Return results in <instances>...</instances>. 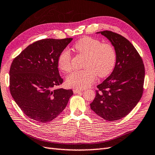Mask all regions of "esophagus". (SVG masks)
Instances as JSON below:
<instances>
[{"instance_id":"obj_1","label":"esophagus","mask_w":155,"mask_h":155,"mask_svg":"<svg viewBox=\"0 0 155 155\" xmlns=\"http://www.w3.org/2000/svg\"><path fill=\"white\" fill-rule=\"evenodd\" d=\"M73 91L74 94H78V93L83 91V90H82V89H73Z\"/></svg>"}]
</instances>
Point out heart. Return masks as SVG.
<instances>
[{"label": "heart", "mask_w": 155, "mask_h": 155, "mask_svg": "<svg viewBox=\"0 0 155 155\" xmlns=\"http://www.w3.org/2000/svg\"><path fill=\"white\" fill-rule=\"evenodd\" d=\"M79 54L85 56L82 70L74 71L66 78V84L76 89H83L91 86L95 81L97 74L105 77L112 72L116 62V52L110 43H103L99 39L85 37L74 45ZM57 64L60 70L68 73L72 69L71 55L68 50L60 52Z\"/></svg>", "instance_id": "b5f03b06"}]
</instances>
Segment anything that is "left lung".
<instances>
[{"instance_id":"8db88e82","label":"left lung","mask_w":155,"mask_h":155,"mask_svg":"<svg viewBox=\"0 0 155 155\" xmlns=\"http://www.w3.org/2000/svg\"><path fill=\"white\" fill-rule=\"evenodd\" d=\"M111 42L116 52V62L111 74L97 86L91 109L104 120L125 117L141 98L145 68L133 45L121 35L104 30L97 32Z\"/></svg>"}]
</instances>
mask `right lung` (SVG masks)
<instances>
[{
    "mask_svg": "<svg viewBox=\"0 0 155 155\" xmlns=\"http://www.w3.org/2000/svg\"><path fill=\"white\" fill-rule=\"evenodd\" d=\"M73 40L44 39L33 43L13 60L10 90L19 107L39 123L51 121L65 109L72 90L54 89L63 82L58 69V56Z\"/></svg>",
    "mask_w": 155,
    "mask_h": 155,
    "instance_id": "right-lung-1",
    "label": "right lung"
}]
</instances>
